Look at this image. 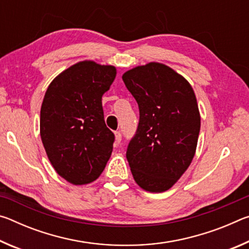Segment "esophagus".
<instances>
[{"label": "esophagus", "mask_w": 249, "mask_h": 249, "mask_svg": "<svg viewBox=\"0 0 249 249\" xmlns=\"http://www.w3.org/2000/svg\"><path fill=\"white\" fill-rule=\"evenodd\" d=\"M114 134H115V142H116V144H120L121 141H122V134H121V132H120V130H116V132H114Z\"/></svg>", "instance_id": "esophagus-1"}]
</instances>
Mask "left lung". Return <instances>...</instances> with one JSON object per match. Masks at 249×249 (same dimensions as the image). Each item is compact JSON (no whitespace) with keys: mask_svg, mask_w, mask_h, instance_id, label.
I'll use <instances>...</instances> for the list:
<instances>
[{"mask_svg":"<svg viewBox=\"0 0 249 249\" xmlns=\"http://www.w3.org/2000/svg\"><path fill=\"white\" fill-rule=\"evenodd\" d=\"M122 78L140 108L126 150L130 171L144 190L166 191L195 157L201 126L196 94L183 77L157 62L126 71Z\"/></svg>","mask_w":249,"mask_h":249,"instance_id":"left-lung-1","label":"left lung"}]
</instances>
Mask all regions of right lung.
Wrapping results in <instances>:
<instances>
[{
    "instance_id": "1",
    "label": "right lung",
    "mask_w": 249,
    "mask_h": 249,
    "mask_svg": "<svg viewBox=\"0 0 249 249\" xmlns=\"http://www.w3.org/2000/svg\"><path fill=\"white\" fill-rule=\"evenodd\" d=\"M116 69L93 61L78 62L49 84L40 108V137L59 176L87 184L102 174L115 136L105 125L102 95Z\"/></svg>"
}]
</instances>
